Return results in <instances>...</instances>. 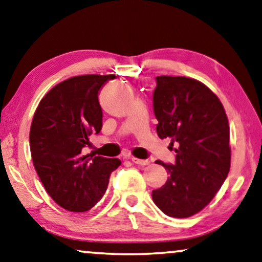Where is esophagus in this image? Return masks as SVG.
<instances>
[{
  "mask_svg": "<svg viewBox=\"0 0 262 262\" xmlns=\"http://www.w3.org/2000/svg\"><path fill=\"white\" fill-rule=\"evenodd\" d=\"M130 160H132L133 163H135V165H140V166H147V165H149V163H150L149 160L138 159V158H134V156H132Z\"/></svg>",
  "mask_w": 262,
  "mask_h": 262,
  "instance_id": "1",
  "label": "esophagus"
}]
</instances>
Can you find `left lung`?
Here are the masks:
<instances>
[{
    "mask_svg": "<svg viewBox=\"0 0 262 262\" xmlns=\"http://www.w3.org/2000/svg\"><path fill=\"white\" fill-rule=\"evenodd\" d=\"M154 113L160 139L178 142L175 165L158 160L169 177L151 193L166 215L189 217L213 200L231 168L229 124L221 101L202 82L158 76Z\"/></svg>",
    "mask_w": 262,
    "mask_h": 262,
    "instance_id": "left-lung-1",
    "label": "left lung"
}]
</instances>
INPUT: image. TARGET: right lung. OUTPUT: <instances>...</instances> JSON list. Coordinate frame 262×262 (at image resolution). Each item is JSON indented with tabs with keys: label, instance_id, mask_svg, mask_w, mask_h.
Here are the masks:
<instances>
[{
	"label": "right lung",
	"instance_id": "1",
	"mask_svg": "<svg viewBox=\"0 0 262 262\" xmlns=\"http://www.w3.org/2000/svg\"><path fill=\"white\" fill-rule=\"evenodd\" d=\"M111 75H80L60 82L46 94L30 126L31 159L50 198L69 212H87L106 193L119 159L95 156L89 161L81 150L89 136L102 128L100 88Z\"/></svg>",
	"mask_w": 262,
	"mask_h": 262
}]
</instances>
